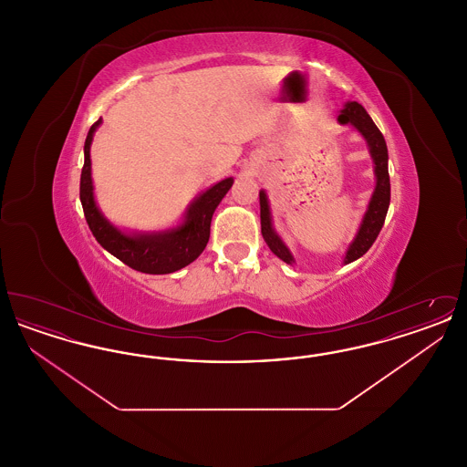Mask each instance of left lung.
Here are the masks:
<instances>
[{"mask_svg": "<svg viewBox=\"0 0 467 467\" xmlns=\"http://www.w3.org/2000/svg\"><path fill=\"white\" fill-rule=\"evenodd\" d=\"M337 122L339 124H350L354 126L358 133L362 134V138L366 140L368 147H369V154L373 157L375 162V177H377V185L373 191V196L368 204V210L362 217L360 227L357 231L354 242L348 246L347 254H345V265L354 263L358 257H362L371 244H375V240L383 227L385 217H387V210L390 204V178H389V152H387V143L383 134L379 133L377 124L373 122V119L369 117V113L364 110L362 105H358L357 101H348L343 110L337 115ZM259 202H261V233L263 238L266 242L267 246L271 248V252L280 257L284 263L292 265L294 257L290 254L287 244L282 242V238L276 234V231L273 229L271 223V212H269V202L265 191L259 192Z\"/></svg>", "mask_w": 467, "mask_h": 467, "instance_id": "left-lung-1", "label": "left lung"}]
</instances>
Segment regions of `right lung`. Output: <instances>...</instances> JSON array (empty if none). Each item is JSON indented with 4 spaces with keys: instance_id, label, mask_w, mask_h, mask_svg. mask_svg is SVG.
Here are the masks:
<instances>
[{
    "instance_id": "1",
    "label": "right lung",
    "mask_w": 467,
    "mask_h": 467,
    "mask_svg": "<svg viewBox=\"0 0 467 467\" xmlns=\"http://www.w3.org/2000/svg\"><path fill=\"white\" fill-rule=\"evenodd\" d=\"M101 124L98 119L90 126L84 145V168L80 175V201L89 229L105 250L124 265L149 275H166L191 265L200 257L210 238V223L215 208L233 185V177L223 178L191 202L183 223L159 233L128 234L105 219L94 201L90 177V143L94 131Z\"/></svg>"
}]
</instances>
